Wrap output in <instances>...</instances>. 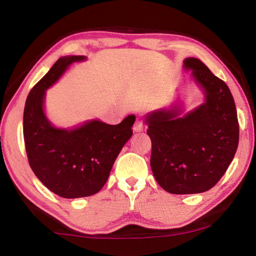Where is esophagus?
Segmentation results:
<instances>
[{"instance_id": "34e87169", "label": "esophagus", "mask_w": 256, "mask_h": 256, "mask_svg": "<svg viewBox=\"0 0 256 256\" xmlns=\"http://www.w3.org/2000/svg\"><path fill=\"white\" fill-rule=\"evenodd\" d=\"M133 130H134V132H141V131H144V124H142L141 120L138 118H136V123H134Z\"/></svg>"}]
</instances>
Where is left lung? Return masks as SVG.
Listing matches in <instances>:
<instances>
[{"mask_svg":"<svg viewBox=\"0 0 256 256\" xmlns=\"http://www.w3.org/2000/svg\"><path fill=\"white\" fill-rule=\"evenodd\" d=\"M184 68L204 94V102L180 118L178 102L146 116L151 138L150 166L156 180L172 194L210 190L226 172L240 140L237 112L228 86L196 58Z\"/></svg>","mask_w":256,"mask_h":256,"instance_id":"8db88e82","label":"left lung"}]
</instances>
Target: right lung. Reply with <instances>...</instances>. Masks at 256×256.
Masks as SVG:
<instances>
[{"mask_svg": "<svg viewBox=\"0 0 256 256\" xmlns=\"http://www.w3.org/2000/svg\"><path fill=\"white\" fill-rule=\"evenodd\" d=\"M86 56H63L30 90L24 112V138L28 162L47 188L66 198L98 193L108 180L118 154L132 136L136 116L118 125L99 120H86L71 128L54 126L44 110L46 90L71 64Z\"/></svg>", "mask_w": 256, "mask_h": 256, "instance_id": "right-lung-1", "label": "right lung"}]
</instances>
